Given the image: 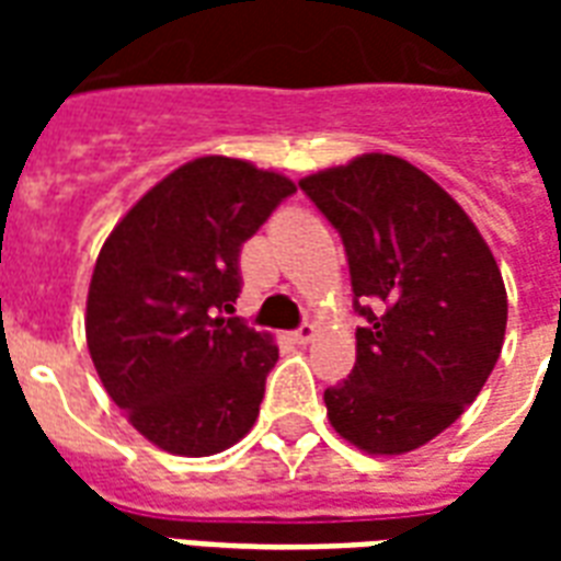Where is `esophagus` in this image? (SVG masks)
<instances>
[{
    "mask_svg": "<svg viewBox=\"0 0 561 561\" xmlns=\"http://www.w3.org/2000/svg\"><path fill=\"white\" fill-rule=\"evenodd\" d=\"M314 334H317L314 325L302 323L299 329H294V332H290V337H294V343H308V341H314Z\"/></svg>",
    "mask_w": 561,
    "mask_h": 561,
    "instance_id": "obj_1",
    "label": "esophagus"
}]
</instances>
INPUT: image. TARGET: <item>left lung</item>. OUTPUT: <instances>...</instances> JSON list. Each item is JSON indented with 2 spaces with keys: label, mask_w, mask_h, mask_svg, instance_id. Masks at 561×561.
<instances>
[{
  "label": "left lung",
  "mask_w": 561,
  "mask_h": 561,
  "mask_svg": "<svg viewBox=\"0 0 561 561\" xmlns=\"http://www.w3.org/2000/svg\"><path fill=\"white\" fill-rule=\"evenodd\" d=\"M341 232L358 358L325 390L329 422L367 454H408L462 416L495 369L506 290L451 194L390 153L299 180Z\"/></svg>",
  "instance_id": "left-lung-1"
}]
</instances>
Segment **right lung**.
I'll return each instance as SVG.
<instances>
[{
  "mask_svg": "<svg viewBox=\"0 0 561 561\" xmlns=\"http://www.w3.org/2000/svg\"><path fill=\"white\" fill-rule=\"evenodd\" d=\"M297 186L244 160L201 157L157 183L104 241L87 346L130 425L183 457L253 427L279 350L232 317L241 247Z\"/></svg>",
  "mask_w": 561,
  "mask_h": 561,
  "instance_id": "1",
  "label": "right lung"
}]
</instances>
